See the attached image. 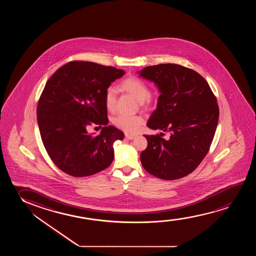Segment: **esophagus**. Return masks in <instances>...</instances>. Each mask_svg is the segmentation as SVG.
Wrapping results in <instances>:
<instances>
[{"label":"esophagus","instance_id":"esophagus-1","mask_svg":"<svg viewBox=\"0 0 256 256\" xmlns=\"http://www.w3.org/2000/svg\"><path fill=\"white\" fill-rule=\"evenodd\" d=\"M125 137H126V139H128V140H133V139H134L136 136L134 134H126Z\"/></svg>","mask_w":256,"mask_h":256}]
</instances>
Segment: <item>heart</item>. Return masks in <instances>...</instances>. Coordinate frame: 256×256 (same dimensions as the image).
Masks as SVG:
<instances>
[{
  "label": "heart",
  "mask_w": 256,
  "mask_h": 256,
  "mask_svg": "<svg viewBox=\"0 0 256 256\" xmlns=\"http://www.w3.org/2000/svg\"><path fill=\"white\" fill-rule=\"evenodd\" d=\"M120 88L133 95L138 102H140L144 108L150 106V89L145 82L140 78L128 77L120 82ZM104 102L106 108L112 111L114 109L116 102V91L112 86L106 89L104 94ZM144 118L140 116H118L112 120L114 125L122 130L125 133H136L144 124Z\"/></svg>",
  "instance_id": "1"
}]
</instances>
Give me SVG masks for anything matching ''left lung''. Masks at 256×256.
<instances>
[{"mask_svg":"<svg viewBox=\"0 0 256 256\" xmlns=\"http://www.w3.org/2000/svg\"><path fill=\"white\" fill-rule=\"evenodd\" d=\"M140 75L158 84L161 95L158 108L147 125L168 132L144 134L148 146L140 154L144 168L151 175L175 180L190 174L210 150L220 110L217 98L200 74L176 64L144 68Z\"/></svg>","mask_w":256,"mask_h":256,"instance_id":"left-lung-1","label":"left lung"}]
</instances>
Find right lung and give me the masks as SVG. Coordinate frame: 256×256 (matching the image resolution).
Listing matches in <instances>:
<instances>
[{
	"mask_svg": "<svg viewBox=\"0 0 256 256\" xmlns=\"http://www.w3.org/2000/svg\"><path fill=\"white\" fill-rule=\"evenodd\" d=\"M123 70L88 61H70L46 82L36 116L42 144L54 164L68 175L82 178L102 172L114 160L112 144L124 134L108 123L106 89ZM102 128L98 136L88 126Z\"/></svg>",
	"mask_w": 256,
	"mask_h": 256,
	"instance_id": "1",
	"label": "right lung"
}]
</instances>
